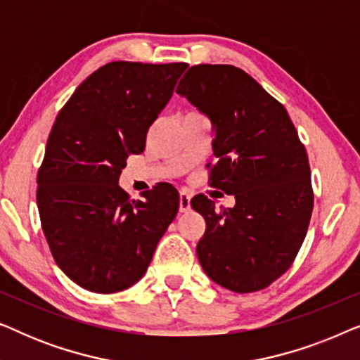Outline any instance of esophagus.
I'll return each instance as SVG.
<instances>
[{"mask_svg": "<svg viewBox=\"0 0 360 360\" xmlns=\"http://www.w3.org/2000/svg\"><path fill=\"white\" fill-rule=\"evenodd\" d=\"M190 200H191V191L181 190L180 191V211L181 213H186V211L191 210Z\"/></svg>", "mask_w": 360, "mask_h": 360, "instance_id": "1", "label": "esophagus"}]
</instances>
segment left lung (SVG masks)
<instances>
[{
	"label": "left lung",
	"mask_w": 360,
	"mask_h": 360,
	"mask_svg": "<svg viewBox=\"0 0 360 360\" xmlns=\"http://www.w3.org/2000/svg\"><path fill=\"white\" fill-rule=\"evenodd\" d=\"M176 93L213 122L208 184L236 198L219 210L203 193L190 201L206 221L201 267L231 292L269 287L292 267L313 213L307 149L282 103L238 67H190Z\"/></svg>",
	"instance_id": "obj_1"
}]
</instances>
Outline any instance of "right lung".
I'll return each mask as SVG.
<instances>
[{
	"mask_svg": "<svg viewBox=\"0 0 360 360\" xmlns=\"http://www.w3.org/2000/svg\"><path fill=\"white\" fill-rule=\"evenodd\" d=\"M185 68V62H110L58 111L36 198L53 259L82 288L116 293L134 285L176 216L175 186L157 184L136 201L117 180L127 157L144 152L149 127Z\"/></svg>",
	"mask_w": 360,
	"mask_h": 360,
	"instance_id": "add662e5",
	"label": "right lung"
}]
</instances>
